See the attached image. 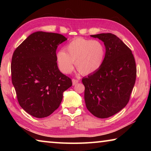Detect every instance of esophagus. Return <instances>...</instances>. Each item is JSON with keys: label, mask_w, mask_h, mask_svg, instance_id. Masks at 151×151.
<instances>
[{"label": "esophagus", "mask_w": 151, "mask_h": 151, "mask_svg": "<svg viewBox=\"0 0 151 151\" xmlns=\"http://www.w3.org/2000/svg\"><path fill=\"white\" fill-rule=\"evenodd\" d=\"M73 85H76V84H77L78 83V80H77V79H75V78H73Z\"/></svg>", "instance_id": "1"}]
</instances>
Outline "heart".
Instances as JSON below:
<instances>
[{"mask_svg": "<svg viewBox=\"0 0 151 151\" xmlns=\"http://www.w3.org/2000/svg\"><path fill=\"white\" fill-rule=\"evenodd\" d=\"M64 50L57 53V60L60 70L70 73L74 63L76 68L83 75H89L98 70L104 63L106 49L98 40L76 38L66 45Z\"/></svg>", "mask_w": 151, "mask_h": 151, "instance_id": "1", "label": "heart"}]
</instances>
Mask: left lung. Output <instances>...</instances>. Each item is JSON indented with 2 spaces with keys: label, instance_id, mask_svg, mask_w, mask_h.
Segmentation results:
<instances>
[{
  "label": "left lung",
  "instance_id": "left-lung-1",
  "mask_svg": "<svg viewBox=\"0 0 151 151\" xmlns=\"http://www.w3.org/2000/svg\"><path fill=\"white\" fill-rule=\"evenodd\" d=\"M91 37L101 40L106 55L101 67L82 79L86 106L94 116L105 119L126 106L137 76L132 51L116 35L102 33Z\"/></svg>",
  "mask_w": 151,
  "mask_h": 151
}]
</instances>
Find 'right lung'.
<instances>
[{"label": "right lung", "mask_w": 151, "mask_h": 151, "mask_svg": "<svg viewBox=\"0 0 151 151\" xmlns=\"http://www.w3.org/2000/svg\"><path fill=\"white\" fill-rule=\"evenodd\" d=\"M67 39L58 33L38 31L29 35L12 55V83L20 106L37 118L49 116L60 106L72 81L60 72L58 46Z\"/></svg>", "instance_id": "add662e5"}]
</instances>
